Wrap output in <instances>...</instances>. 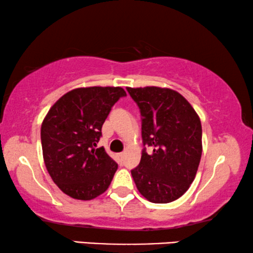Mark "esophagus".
<instances>
[{"mask_svg": "<svg viewBox=\"0 0 253 253\" xmlns=\"http://www.w3.org/2000/svg\"><path fill=\"white\" fill-rule=\"evenodd\" d=\"M119 159L121 161H123V159H124V153H119Z\"/></svg>", "mask_w": 253, "mask_h": 253, "instance_id": "esophagus-1", "label": "esophagus"}]
</instances>
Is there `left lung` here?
I'll return each instance as SVG.
<instances>
[{
    "label": "left lung",
    "instance_id": "1",
    "mask_svg": "<svg viewBox=\"0 0 253 253\" xmlns=\"http://www.w3.org/2000/svg\"><path fill=\"white\" fill-rule=\"evenodd\" d=\"M140 109L144 146L139 165L131 170L140 195L148 202L178 199L196 177L202 158V123L184 96L157 86L126 87Z\"/></svg>",
    "mask_w": 253,
    "mask_h": 253
}]
</instances>
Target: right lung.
Returning a JSON list of instances; mask_svg holds the SVG:
<instances>
[{
  "label": "right lung",
  "mask_w": 253,
  "mask_h": 253,
  "mask_svg": "<svg viewBox=\"0 0 253 253\" xmlns=\"http://www.w3.org/2000/svg\"><path fill=\"white\" fill-rule=\"evenodd\" d=\"M122 87L75 88L51 106L41 126L44 165L55 184L71 198L94 199L106 191L117 164L96 146Z\"/></svg>",
  "instance_id": "obj_1"
}]
</instances>
